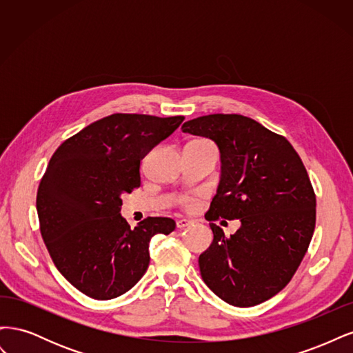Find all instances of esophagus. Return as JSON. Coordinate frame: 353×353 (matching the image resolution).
<instances>
[{
	"label": "esophagus",
	"instance_id": "34e87169",
	"mask_svg": "<svg viewBox=\"0 0 353 353\" xmlns=\"http://www.w3.org/2000/svg\"><path fill=\"white\" fill-rule=\"evenodd\" d=\"M191 223H193V222H191L190 219H185V218L178 219V221H176V228H178V230H184V228L190 227Z\"/></svg>",
	"mask_w": 353,
	"mask_h": 353
}]
</instances>
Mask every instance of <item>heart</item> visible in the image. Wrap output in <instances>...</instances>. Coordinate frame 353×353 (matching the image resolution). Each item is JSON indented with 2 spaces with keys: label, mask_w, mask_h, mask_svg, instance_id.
<instances>
[{
  "label": "heart",
  "mask_w": 353,
  "mask_h": 353,
  "mask_svg": "<svg viewBox=\"0 0 353 353\" xmlns=\"http://www.w3.org/2000/svg\"><path fill=\"white\" fill-rule=\"evenodd\" d=\"M191 143L206 144V143H209V141H206V140H196V141H191ZM176 201H178V205H179L181 208H184V209H187V210H193V209H196L197 205H199L197 196H179Z\"/></svg>",
  "instance_id": "heart-1"
}]
</instances>
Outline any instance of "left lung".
<instances>
[{
  "mask_svg": "<svg viewBox=\"0 0 353 353\" xmlns=\"http://www.w3.org/2000/svg\"><path fill=\"white\" fill-rule=\"evenodd\" d=\"M183 131L215 141L222 162L205 215L213 241L199 258L203 281L232 306L268 301L293 279L315 230L316 200L301 156L285 137L243 114L200 116ZM221 217L242 227L225 238L212 223Z\"/></svg>",
  "mask_w": 353,
  "mask_h": 353,
  "instance_id": "left-lung-1",
  "label": "left lung"
}]
</instances>
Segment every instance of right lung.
Wrapping results in <instances>:
<instances>
[{"label":"right lung","mask_w":353,"mask_h":353,"mask_svg":"<svg viewBox=\"0 0 353 353\" xmlns=\"http://www.w3.org/2000/svg\"><path fill=\"white\" fill-rule=\"evenodd\" d=\"M184 116L114 113L72 135L51 156L37 193L39 230L60 274L79 292L109 301L148 268V245L175 221L145 218L131 228L122 194L141 185L140 163Z\"/></svg>","instance_id":"right-lung-1"}]
</instances>
